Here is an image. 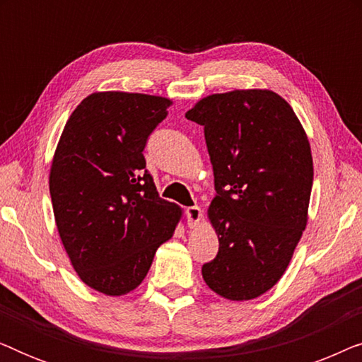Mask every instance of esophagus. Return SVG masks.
<instances>
[{
	"label": "esophagus",
	"mask_w": 362,
	"mask_h": 362,
	"mask_svg": "<svg viewBox=\"0 0 362 362\" xmlns=\"http://www.w3.org/2000/svg\"><path fill=\"white\" fill-rule=\"evenodd\" d=\"M185 216L187 219V226L189 227H196L197 222L201 221L202 217V212L197 206H191V207H186L185 209Z\"/></svg>",
	"instance_id": "esophagus-1"
}]
</instances>
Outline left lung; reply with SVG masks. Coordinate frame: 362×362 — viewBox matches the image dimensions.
Returning a JSON list of instances; mask_svg holds the SVG:
<instances>
[{
	"label": "left lung",
	"instance_id": "left-lung-1",
	"mask_svg": "<svg viewBox=\"0 0 362 362\" xmlns=\"http://www.w3.org/2000/svg\"><path fill=\"white\" fill-rule=\"evenodd\" d=\"M186 118L204 127L217 192L209 219L219 252L202 276L224 298H257L284 275L305 230L308 138L293 108L270 90L214 93Z\"/></svg>",
	"mask_w": 362,
	"mask_h": 362
}]
</instances>
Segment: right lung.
<instances>
[{"instance_id":"add662e5","label":"right lung","mask_w":362,"mask_h":362,"mask_svg":"<svg viewBox=\"0 0 362 362\" xmlns=\"http://www.w3.org/2000/svg\"><path fill=\"white\" fill-rule=\"evenodd\" d=\"M170 105L143 93H92L59 140L49 177L59 235L83 284L105 295L136 288L180 221L143 156Z\"/></svg>"}]
</instances>
